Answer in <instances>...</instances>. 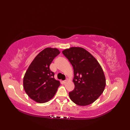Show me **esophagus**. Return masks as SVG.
Masks as SVG:
<instances>
[{
    "mask_svg": "<svg viewBox=\"0 0 130 130\" xmlns=\"http://www.w3.org/2000/svg\"><path fill=\"white\" fill-rule=\"evenodd\" d=\"M67 82H68V80H65L63 81V83H64V84H66Z\"/></svg>",
    "mask_w": 130,
    "mask_h": 130,
    "instance_id": "obj_1",
    "label": "esophagus"
}]
</instances>
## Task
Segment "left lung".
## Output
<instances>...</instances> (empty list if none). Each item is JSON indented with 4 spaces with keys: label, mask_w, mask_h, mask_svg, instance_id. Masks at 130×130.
<instances>
[{
    "label": "left lung",
    "mask_w": 130,
    "mask_h": 130,
    "mask_svg": "<svg viewBox=\"0 0 130 130\" xmlns=\"http://www.w3.org/2000/svg\"><path fill=\"white\" fill-rule=\"evenodd\" d=\"M74 69L75 88L69 92V97L74 103L85 106L93 103L103 92L106 78L101 66L86 50L72 47L62 51Z\"/></svg>",
    "instance_id": "left-lung-1"
}]
</instances>
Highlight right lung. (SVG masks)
Listing matches in <instances>:
<instances>
[{"label":"right lung","instance_id":"obj_1","mask_svg":"<svg viewBox=\"0 0 130 130\" xmlns=\"http://www.w3.org/2000/svg\"><path fill=\"white\" fill-rule=\"evenodd\" d=\"M60 54L56 48H46L38 54L29 66L23 78L27 94L37 103L49 101L56 94L60 83L54 78L50 65Z\"/></svg>","mask_w":130,"mask_h":130}]
</instances>
